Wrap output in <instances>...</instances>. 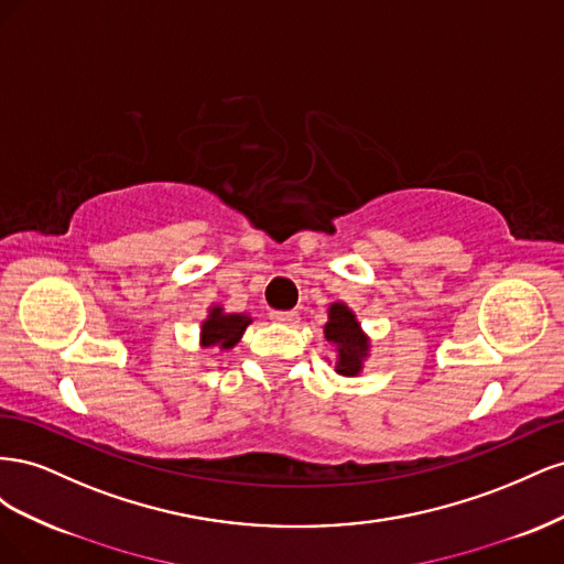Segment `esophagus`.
<instances>
[{
  "mask_svg": "<svg viewBox=\"0 0 564 564\" xmlns=\"http://www.w3.org/2000/svg\"><path fill=\"white\" fill-rule=\"evenodd\" d=\"M270 319L278 322V324H296L299 322V315L296 313H270Z\"/></svg>",
  "mask_w": 564,
  "mask_h": 564,
  "instance_id": "esophagus-1",
  "label": "esophagus"
}]
</instances>
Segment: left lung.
<instances>
[{
  "label": "left lung",
  "instance_id": "8db88e82",
  "mask_svg": "<svg viewBox=\"0 0 564 564\" xmlns=\"http://www.w3.org/2000/svg\"><path fill=\"white\" fill-rule=\"evenodd\" d=\"M324 338H327V346L334 352V362H329V357H324V360L334 365L338 377H360L371 357V338L348 303L334 301L329 305L327 322H324Z\"/></svg>",
  "mask_w": 564,
  "mask_h": 564
}]
</instances>
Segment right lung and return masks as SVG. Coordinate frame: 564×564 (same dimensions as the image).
<instances>
[{
  "mask_svg": "<svg viewBox=\"0 0 564 564\" xmlns=\"http://www.w3.org/2000/svg\"><path fill=\"white\" fill-rule=\"evenodd\" d=\"M251 322L253 319L249 313H226L224 305L212 303L207 317L199 324V346L232 350L240 344V338L245 336Z\"/></svg>",
  "mask_w": 564,
  "mask_h": 564,
  "instance_id": "obj_1",
  "label": "right lung"
}]
</instances>
